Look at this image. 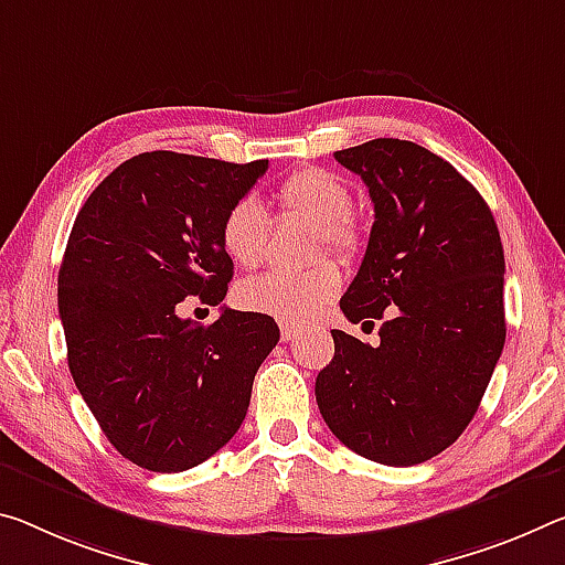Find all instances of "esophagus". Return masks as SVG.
<instances>
[{
	"label": "esophagus",
	"instance_id": "obj_1",
	"mask_svg": "<svg viewBox=\"0 0 565 565\" xmlns=\"http://www.w3.org/2000/svg\"><path fill=\"white\" fill-rule=\"evenodd\" d=\"M299 337V329H294L289 324H281V342H294Z\"/></svg>",
	"mask_w": 565,
	"mask_h": 565
}]
</instances>
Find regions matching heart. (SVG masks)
<instances>
[{
	"label": "heart",
	"mask_w": 565,
	"mask_h": 565,
	"mask_svg": "<svg viewBox=\"0 0 565 565\" xmlns=\"http://www.w3.org/2000/svg\"><path fill=\"white\" fill-rule=\"evenodd\" d=\"M276 201L284 213H297L317 223L315 254L327 250L354 258L362 248V226L349 211L352 193L342 178L324 168H301L284 178ZM271 218L262 201L244 195L228 205L221 221V246L238 266L262 264ZM339 291V268L321 262L303 271H266L238 286V301L248 311L268 315L284 324H307L324 311Z\"/></svg>",
	"instance_id": "heart-1"
}]
</instances>
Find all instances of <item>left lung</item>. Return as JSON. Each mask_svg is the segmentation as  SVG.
Here are the masks:
<instances>
[{"mask_svg":"<svg viewBox=\"0 0 565 565\" xmlns=\"http://www.w3.org/2000/svg\"><path fill=\"white\" fill-rule=\"evenodd\" d=\"M334 158L374 203L339 307L352 324L384 321L377 347L331 329L317 405L349 450L409 468L458 440L486 395L505 344L503 244L472 183L417 142L377 138Z\"/></svg>","mask_w":565,"mask_h":565,"instance_id":"left-lung-1","label":"left lung"}]
</instances>
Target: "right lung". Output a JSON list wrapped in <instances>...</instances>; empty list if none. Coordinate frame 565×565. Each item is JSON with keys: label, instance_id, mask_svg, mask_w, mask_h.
Returning a JSON list of instances; mask_svg holds the SVG:
<instances>
[{"label": "right lung", "instance_id": "right-lung-1", "mask_svg": "<svg viewBox=\"0 0 565 565\" xmlns=\"http://www.w3.org/2000/svg\"><path fill=\"white\" fill-rule=\"evenodd\" d=\"M268 160L226 163L153 150L89 193L70 231L57 307L70 374L122 458L181 472L244 423L258 366L279 342L266 315L221 307L209 327L185 297L218 307L234 276L221 221Z\"/></svg>", "mask_w": 565, "mask_h": 565}]
</instances>
